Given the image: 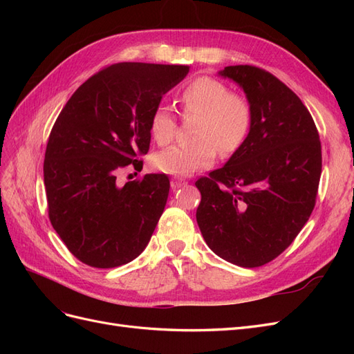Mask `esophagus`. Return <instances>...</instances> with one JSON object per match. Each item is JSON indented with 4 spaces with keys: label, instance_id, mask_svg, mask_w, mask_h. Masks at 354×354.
<instances>
[{
    "label": "esophagus",
    "instance_id": "obj_1",
    "mask_svg": "<svg viewBox=\"0 0 354 354\" xmlns=\"http://www.w3.org/2000/svg\"><path fill=\"white\" fill-rule=\"evenodd\" d=\"M185 185H187V181H186L185 178H180V177L171 178V187H173L174 190L178 189V187H181V186H185Z\"/></svg>",
    "mask_w": 354,
    "mask_h": 354
}]
</instances>
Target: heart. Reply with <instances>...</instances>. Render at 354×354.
I'll return each instance as SVG.
<instances>
[{
  "mask_svg": "<svg viewBox=\"0 0 354 354\" xmlns=\"http://www.w3.org/2000/svg\"><path fill=\"white\" fill-rule=\"evenodd\" d=\"M180 109L185 115H198L195 137L187 145H174L153 156V165L162 173L186 177L208 168L217 156L238 151L251 128V106L243 95L230 93L224 82L199 77L186 84L178 94ZM149 133L158 145H167L176 133V118L159 106L149 121Z\"/></svg>",
  "mask_w": 354,
  "mask_h": 354,
  "instance_id": "1",
  "label": "heart"
}]
</instances>
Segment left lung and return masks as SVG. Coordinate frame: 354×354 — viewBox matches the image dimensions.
Here are the masks:
<instances>
[{
	"label": "left lung",
	"mask_w": 354,
	"mask_h": 354,
	"mask_svg": "<svg viewBox=\"0 0 354 354\" xmlns=\"http://www.w3.org/2000/svg\"><path fill=\"white\" fill-rule=\"evenodd\" d=\"M251 106V128L224 167L196 181V221L223 260L260 267L283 252L304 227L316 202L322 151L312 115L272 73L226 66Z\"/></svg>",
	"instance_id": "8db88e82"
}]
</instances>
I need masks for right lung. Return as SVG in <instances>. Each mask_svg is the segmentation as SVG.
I'll use <instances>...</instances> for the list:
<instances>
[{"label": "right lung", "mask_w": 354, "mask_h": 354, "mask_svg": "<svg viewBox=\"0 0 354 354\" xmlns=\"http://www.w3.org/2000/svg\"><path fill=\"white\" fill-rule=\"evenodd\" d=\"M189 66L124 62L72 94L50 133L44 185L53 227L77 259L97 269L133 261L152 238L169 192L165 174L118 185L151 145L149 121Z\"/></svg>", "instance_id": "obj_1"}]
</instances>
